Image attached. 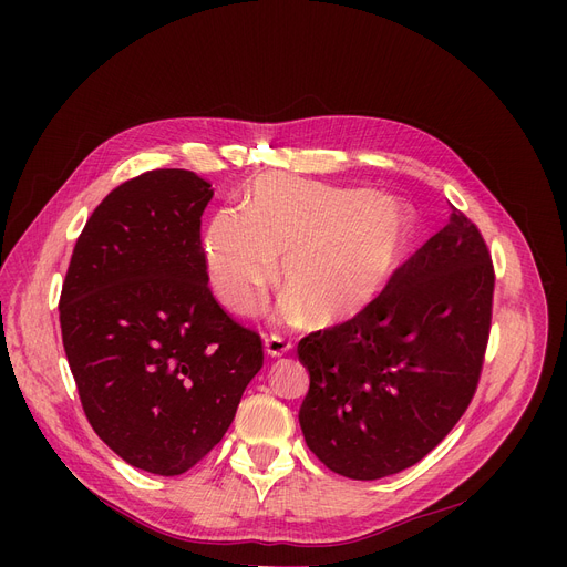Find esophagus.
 <instances>
[{
	"label": "esophagus",
	"mask_w": 567,
	"mask_h": 567,
	"mask_svg": "<svg viewBox=\"0 0 567 567\" xmlns=\"http://www.w3.org/2000/svg\"><path fill=\"white\" fill-rule=\"evenodd\" d=\"M264 349H266L268 355H271V359H280V355L291 351V340L271 333V336L264 338Z\"/></svg>",
	"instance_id": "esophagus-1"
}]
</instances>
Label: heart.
I'll list each match as a JSON object with an SVG mask.
<instances>
[{
  "instance_id": "b5f03b06",
  "label": "heart",
  "mask_w": 567,
  "mask_h": 567,
  "mask_svg": "<svg viewBox=\"0 0 567 567\" xmlns=\"http://www.w3.org/2000/svg\"><path fill=\"white\" fill-rule=\"evenodd\" d=\"M411 248V223L391 199L299 176H264L244 214H216L204 236L206 274L220 303L250 312L276 278L289 321L333 329L363 317L393 285Z\"/></svg>"
}]
</instances>
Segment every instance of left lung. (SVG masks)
Listing matches in <instances>:
<instances>
[{
    "mask_svg": "<svg viewBox=\"0 0 567 567\" xmlns=\"http://www.w3.org/2000/svg\"><path fill=\"white\" fill-rule=\"evenodd\" d=\"M494 266L481 229L453 206L359 319L306 336L308 449L351 481L421 462L473 400L492 326Z\"/></svg>",
    "mask_w": 567,
    "mask_h": 567,
    "instance_id": "obj_1",
    "label": "left lung"
}]
</instances>
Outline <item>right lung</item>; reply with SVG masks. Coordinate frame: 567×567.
Wrapping results in <instances>:
<instances>
[{"mask_svg": "<svg viewBox=\"0 0 567 567\" xmlns=\"http://www.w3.org/2000/svg\"><path fill=\"white\" fill-rule=\"evenodd\" d=\"M212 184L152 169L86 220L59 299L84 415L135 468L178 475L225 436L264 365L259 333L208 289L202 214Z\"/></svg>", "mask_w": 567, "mask_h": 567, "instance_id": "right-lung-1", "label": "right lung"}]
</instances>
